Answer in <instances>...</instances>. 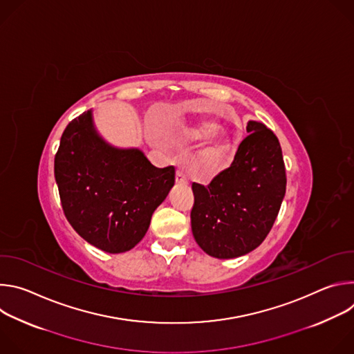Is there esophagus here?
Listing matches in <instances>:
<instances>
[{"mask_svg":"<svg viewBox=\"0 0 354 354\" xmlns=\"http://www.w3.org/2000/svg\"><path fill=\"white\" fill-rule=\"evenodd\" d=\"M176 183L178 185H187V178L182 169L176 171Z\"/></svg>","mask_w":354,"mask_h":354,"instance_id":"esophagus-1","label":"esophagus"}]
</instances>
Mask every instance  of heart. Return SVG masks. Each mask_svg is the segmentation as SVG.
Listing matches in <instances>:
<instances>
[{"mask_svg": "<svg viewBox=\"0 0 354 354\" xmlns=\"http://www.w3.org/2000/svg\"><path fill=\"white\" fill-rule=\"evenodd\" d=\"M214 129H216V123H213L210 120H201V122H196V123L190 124L189 127H186L183 134H185V137H187L190 140H200V138L209 136L210 133H213ZM225 149H227L225 138L220 134H213L209 141L207 156L212 158H218Z\"/></svg>", "mask_w": 354, "mask_h": 354, "instance_id": "obj_1", "label": "heart"}]
</instances>
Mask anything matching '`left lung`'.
Instances as JSON below:
<instances>
[{"mask_svg": "<svg viewBox=\"0 0 354 354\" xmlns=\"http://www.w3.org/2000/svg\"><path fill=\"white\" fill-rule=\"evenodd\" d=\"M230 168L207 186L193 183L190 213L197 245L217 259L249 254L268 236L286 194V168L277 137L249 120Z\"/></svg>", "mask_w": 354, "mask_h": 354, "instance_id": "left-lung-1", "label": "left lung"}]
</instances>
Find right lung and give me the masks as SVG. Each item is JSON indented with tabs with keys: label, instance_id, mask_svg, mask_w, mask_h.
<instances>
[{
	"label": "right lung",
	"instance_id": "obj_1",
	"mask_svg": "<svg viewBox=\"0 0 354 354\" xmlns=\"http://www.w3.org/2000/svg\"><path fill=\"white\" fill-rule=\"evenodd\" d=\"M55 178L64 214L78 235L108 254H122L144 238L175 185V168H157L140 148L106 141L89 109L66 127Z\"/></svg>",
	"mask_w": 354,
	"mask_h": 354
}]
</instances>
